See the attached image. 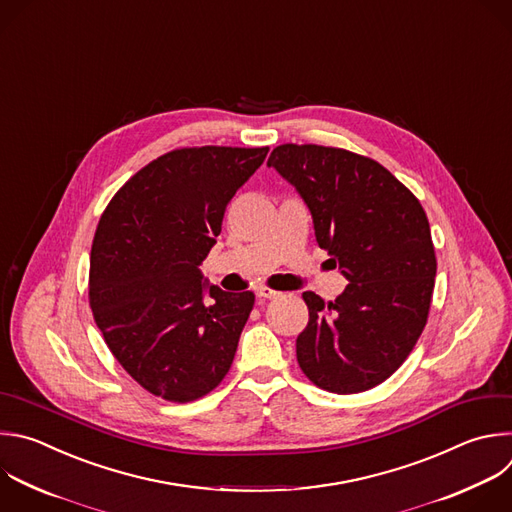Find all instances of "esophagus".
Segmentation results:
<instances>
[{"instance_id":"esophagus-1","label":"esophagus","mask_w":512,"mask_h":512,"mask_svg":"<svg viewBox=\"0 0 512 512\" xmlns=\"http://www.w3.org/2000/svg\"><path fill=\"white\" fill-rule=\"evenodd\" d=\"M281 293L279 291H273V289H269V287H259L257 289V297L259 299H275V297H279Z\"/></svg>"}]
</instances>
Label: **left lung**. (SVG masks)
I'll return each mask as SVG.
<instances>
[{
  "mask_svg": "<svg viewBox=\"0 0 512 512\" xmlns=\"http://www.w3.org/2000/svg\"><path fill=\"white\" fill-rule=\"evenodd\" d=\"M267 166L295 187L319 247L348 279L329 303L303 293L299 368L327 392H366L404 364L426 325L436 277L428 217L388 168L350 150L281 144Z\"/></svg>",
  "mask_w": 512,
  "mask_h": 512,
  "instance_id": "left-lung-1",
  "label": "left lung"
}]
</instances>
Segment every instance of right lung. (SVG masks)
<instances>
[{
	"instance_id": "add662e5",
	"label": "right lung",
	"mask_w": 512,
	"mask_h": 512,
	"mask_svg": "<svg viewBox=\"0 0 512 512\" xmlns=\"http://www.w3.org/2000/svg\"><path fill=\"white\" fill-rule=\"evenodd\" d=\"M269 148H181L146 164L100 217L90 307L118 364L150 394L193 402L227 376L255 303L201 273L225 209Z\"/></svg>"
}]
</instances>
